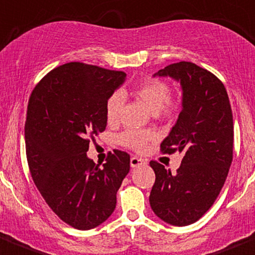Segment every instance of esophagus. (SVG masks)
Segmentation results:
<instances>
[{
  "label": "esophagus",
  "instance_id": "1",
  "mask_svg": "<svg viewBox=\"0 0 255 255\" xmlns=\"http://www.w3.org/2000/svg\"><path fill=\"white\" fill-rule=\"evenodd\" d=\"M147 164V162H145L144 159H142V158L137 157V155H133L132 158H130V167L135 168V167H139V165H144Z\"/></svg>",
  "mask_w": 255,
  "mask_h": 255
}]
</instances>
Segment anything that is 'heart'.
Masks as SVG:
<instances>
[{"label": "heart", "instance_id": "1", "mask_svg": "<svg viewBox=\"0 0 255 255\" xmlns=\"http://www.w3.org/2000/svg\"><path fill=\"white\" fill-rule=\"evenodd\" d=\"M133 95L155 115L169 117L174 113L175 103L170 100V87L164 81L158 78H147L133 88ZM122 106L123 95L121 92H113L108 97L105 106L108 123L117 122ZM154 138L155 133L150 129H127L118 135V143L123 147L140 152Z\"/></svg>", "mask_w": 255, "mask_h": 255}]
</instances>
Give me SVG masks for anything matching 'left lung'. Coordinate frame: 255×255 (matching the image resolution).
I'll return each instance as SVG.
<instances>
[{"label":"left lung","mask_w":255,"mask_h":255,"mask_svg":"<svg viewBox=\"0 0 255 255\" xmlns=\"http://www.w3.org/2000/svg\"><path fill=\"white\" fill-rule=\"evenodd\" d=\"M157 76L182 85L183 108L160 152H179L183 158L175 173L150 160L155 182L149 203L162 221L189 226L213 206L227 179L233 160V115L222 81L192 62L173 63Z\"/></svg>","instance_id":"left-lung-1"}]
</instances>
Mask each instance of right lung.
<instances>
[{
  "instance_id": "1",
  "label": "right lung",
  "mask_w": 255,
  "mask_h": 255,
  "mask_svg": "<svg viewBox=\"0 0 255 255\" xmlns=\"http://www.w3.org/2000/svg\"><path fill=\"white\" fill-rule=\"evenodd\" d=\"M126 78L82 62L47 73L27 106L24 140L32 179L61 221L87 231L108 219L129 172V154L115 149L102 168L87 157L90 140L107 126L106 101Z\"/></svg>"
}]
</instances>
